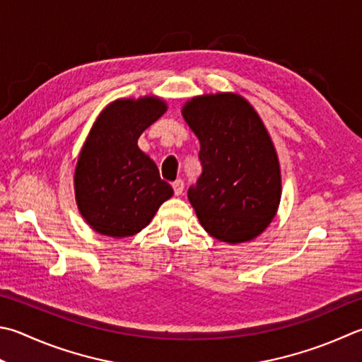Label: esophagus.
<instances>
[{
    "label": "esophagus",
    "instance_id": "esophagus-1",
    "mask_svg": "<svg viewBox=\"0 0 362 362\" xmlns=\"http://www.w3.org/2000/svg\"><path fill=\"white\" fill-rule=\"evenodd\" d=\"M173 190H175V195H181L182 190H184V182L181 180H176L173 184Z\"/></svg>",
    "mask_w": 362,
    "mask_h": 362
}]
</instances>
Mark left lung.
<instances>
[{
    "label": "left lung",
    "mask_w": 362,
    "mask_h": 362,
    "mask_svg": "<svg viewBox=\"0 0 362 362\" xmlns=\"http://www.w3.org/2000/svg\"><path fill=\"white\" fill-rule=\"evenodd\" d=\"M182 117L200 140L203 173L187 197L202 227L223 243L254 240L281 202V168L260 117L230 93L189 100Z\"/></svg>",
    "instance_id": "left-lung-1"
}]
</instances>
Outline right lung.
Returning a JSON list of instances; mask_svg holds the SVG:
<instances>
[{"label": "right lung", "instance_id": "1", "mask_svg": "<svg viewBox=\"0 0 362 362\" xmlns=\"http://www.w3.org/2000/svg\"><path fill=\"white\" fill-rule=\"evenodd\" d=\"M167 110L158 98L121 99L94 122L75 168L81 216L100 235L126 238L151 222L173 195L158 165L139 148L141 132Z\"/></svg>", "mask_w": 362, "mask_h": 362}]
</instances>
